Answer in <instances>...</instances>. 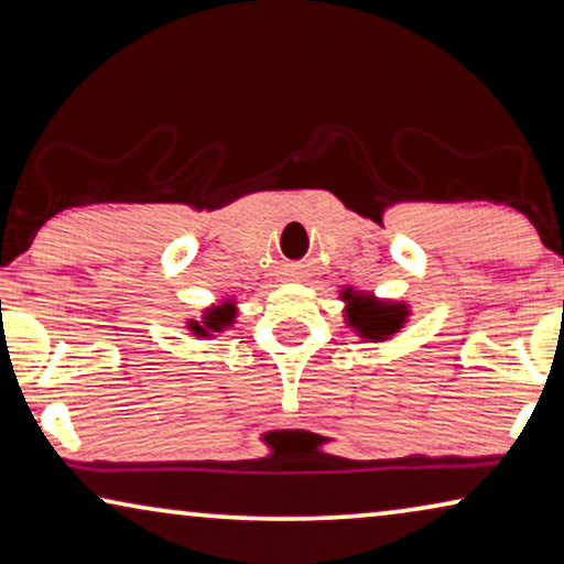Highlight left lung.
<instances>
[{"label": "left lung", "mask_w": 564, "mask_h": 564, "mask_svg": "<svg viewBox=\"0 0 564 564\" xmlns=\"http://www.w3.org/2000/svg\"><path fill=\"white\" fill-rule=\"evenodd\" d=\"M344 299H351L347 308V324L351 329H357L359 336L372 341H384L388 336L402 329V324L408 322V306L405 304H392V301H377L355 293L351 289L344 291Z\"/></svg>", "instance_id": "1"}]
</instances>
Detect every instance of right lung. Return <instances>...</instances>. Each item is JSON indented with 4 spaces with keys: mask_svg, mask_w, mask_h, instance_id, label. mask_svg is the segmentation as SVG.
<instances>
[{
    "mask_svg": "<svg viewBox=\"0 0 564 564\" xmlns=\"http://www.w3.org/2000/svg\"><path fill=\"white\" fill-rule=\"evenodd\" d=\"M232 318H235L232 304L213 306L205 311V318H202V322H189V332L199 336H209V332H223L225 326H230Z\"/></svg>",
    "mask_w": 564,
    "mask_h": 564,
    "instance_id": "add662e5",
    "label": "right lung"
}]
</instances>
